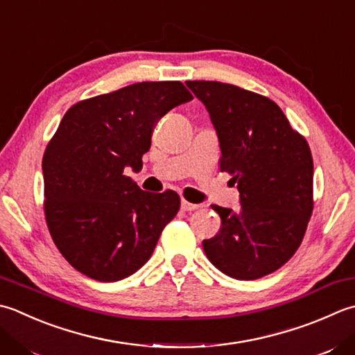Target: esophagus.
<instances>
[{"label": "esophagus", "instance_id": "esophagus-1", "mask_svg": "<svg viewBox=\"0 0 355 355\" xmlns=\"http://www.w3.org/2000/svg\"><path fill=\"white\" fill-rule=\"evenodd\" d=\"M200 207V205H193V203H189V201H186V200H182V209L183 211H196V209H198Z\"/></svg>", "mask_w": 355, "mask_h": 355}]
</instances>
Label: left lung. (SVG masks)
Wrapping results in <instances>:
<instances>
[{"instance_id": "8db88e82", "label": "left lung", "mask_w": 355, "mask_h": 355, "mask_svg": "<svg viewBox=\"0 0 355 355\" xmlns=\"http://www.w3.org/2000/svg\"><path fill=\"white\" fill-rule=\"evenodd\" d=\"M217 132L220 171L240 191V211L212 206L221 227L203 249L212 265L237 280L282 268L306 232L314 163L306 140L266 96L218 81H186Z\"/></svg>"}]
</instances>
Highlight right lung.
Instances as JSON below:
<instances>
[{
	"label": "right lung",
	"instance_id": "obj_1",
	"mask_svg": "<svg viewBox=\"0 0 355 355\" xmlns=\"http://www.w3.org/2000/svg\"><path fill=\"white\" fill-rule=\"evenodd\" d=\"M191 100L180 81H143L62 116L43 157L44 214L58 251L81 274L118 282L150 259L180 197L141 191L124 169L143 168L159 118Z\"/></svg>",
	"mask_w": 355,
	"mask_h": 355
}]
</instances>
